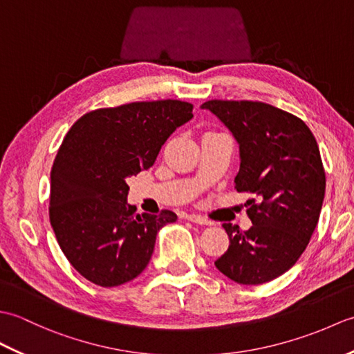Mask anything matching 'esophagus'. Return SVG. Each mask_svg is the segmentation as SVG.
<instances>
[{
  "instance_id": "obj_1",
  "label": "esophagus",
  "mask_w": 354,
  "mask_h": 354,
  "mask_svg": "<svg viewBox=\"0 0 354 354\" xmlns=\"http://www.w3.org/2000/svg\"><path fill=\"white\" fill-rule=\"evenodd\" d=\"M187 219H189L193 223H198V225H213L212 221H208L207 217L199 216V214H190L189 217H187Z\"/></svg>"
}]
</instances>
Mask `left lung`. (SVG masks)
Returning a JSON list of instances; mask_svg holds the SVG:
<instances>
[{"label": "left lung", "instance_id": "1", "mask_svg": "<svg viewBox=\"0 0 354 354\" xmlns=\"http://www.w3.org/2000/svg\"><path fill=\"white\" fill-rule=\"evenodd\" d=\"M221 120L239 145L237 192L251 199L252 227L223 223L228 251L214 261L230 280L263 284L295 265L318 225L326 173L303 120L261 102L209 100L201 106Z\"/></svg>", "mask_w": 354, "mask_h": 354}]
</instances>
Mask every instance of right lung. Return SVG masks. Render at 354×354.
Wrapping results in <instances>:
<instances>
[{
  "label": "right lung",
  "instance_id": "right-lung-1",
  "mask_svg": "<svg viewBox=\"0 0 354 354\" xmlns=\"http://www.w3.org/2000/svg\"><path fill=\"white\" fill-rule=\"evenodd\" d=\"M192 118L193 104L158 100L97 109L71 126L51 169L50 223L86 280L114 288L149 265L156 234L178 216L138 214L127 204L126 179L152 167L164 142Z\"/></svg>",
  "mask_w": 354,
  "mask_h": 354
}]
</instances>
